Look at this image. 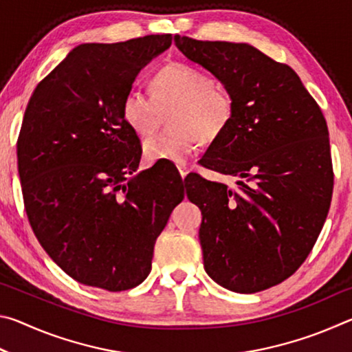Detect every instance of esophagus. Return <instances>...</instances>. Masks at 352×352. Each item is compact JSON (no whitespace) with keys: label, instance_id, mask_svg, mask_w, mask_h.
<instances>
[{"label":"esophagus","instance_id":"esophagus-1","mask_svg":"<svg viewBox=\"0 0 352 352\" xmlns=\"http://www.w3.org/2000/svg\"><path fill=\"white\" fill-rule=\"evenodd\" d=\"M178 168V172H180V175H182V178H184L188 175V172H189V169H188V166L186 164H180V166H177Z\"/></svg>","mask_w":352,"mask_h":352}]
</instances>
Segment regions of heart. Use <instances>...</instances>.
I'll list each match as a JSON object with an SVG mask.
<instances>
[{
    "mask_svg": "<svg viewBox=\"0 0 352 352\" xmlns=\"http://www.w3.org/2000/svg\"><path fill=\"white\" fill-rule=\"evenodd\" d=\"M152 94L130 88L121 100L124 122L138 136L157 126L160 110L170 113L169 132L153 135L142 151L148 162L183 163L201 141L220 138L234 118V99L228 90L194 65L169 63L152 76Z\"/></svg>",
    "mask_w": 352,
    "mask_h": 352,
    "instance_id": "obj_1",
    "label": "heart"
}]
</instances>
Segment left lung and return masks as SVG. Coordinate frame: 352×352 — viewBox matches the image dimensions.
Listing matches in <instances>:
<instances>
[{"instance_id": "left-lung-1", "label": "left lung", "mask_w": 352, "mask_h": 352, "mask_svg": "<svg viewBox=\"0 0 352 352\" xmlns=\"http://www.w3.org/2000/svg\"><path fill=\"white\" fill-rule=\"evenodd\" d=\"M190 62L216 76L234 99L230 127L200 164L237 177L236 188L186 177L201 211L204 265L219 285L256 294L294 275L331 206L329 132L318 104L294 69L248 43L175 35Z\"/></svg>"}]
</instances>
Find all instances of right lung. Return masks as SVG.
Wrapping results in <instances>:
<instances>
[{
  "label": "right lung",
  "mask_w": 352,
  "mask_h": 352,
  "mask_svg": "<svg viewBox=\"0 0 352 352\" xmlns=\"http://www.w3.org/2000/svg\"><path fill=\"white\" fill-rule=\"evenodd\" d=\"M172 35L76 46L35 88L16 157L32 231L77 283L109 292L141 284L153 247L184 197L180 178L160 166L138 172L140 138L121 100Z\"/></svg>",
  "instance_id": "add662e5"
}]
</instances>
